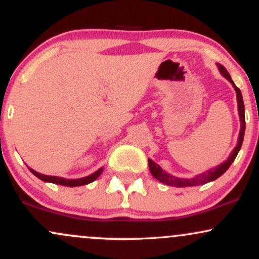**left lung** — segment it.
Wrapping results in <instances>:
<instances>
[{
  "label": "left lung",
  "mask_w": 259,
  "mask_h": 259,
  "mask_svg": "<svg viewBox=\"0 0 259 259\" xmlns=\"http://www.w3.org/2000/svg\"><path fill=\"white\" fill-rule=\"evenodd\" d=\"M218 67L219 72L225 79L229 80L231 85H233L235 92H236V99H237V111H239V117H240V133H239V139H237V144L235 148L233 150V152L230 153V156L228 157L227 160L219 164L218 167H214L209 170H207L206 173H202L196 175L194 178H178L174 177V175L167 173L165 170H163L162 168L157 164L156 162H153L152 159L148 158V167H150V171L151 174L153 175V178H156L159 183L164 184V185L168 186H174V187H187V186H198V185H203V184L209 183V181H213L215 179H218L219 177H222L225 171L228 170L229 167L231 165V163L234 162L235 158H236L237 153H239L240 148L242 146V142H243V135H245V106H243V100H242V95L240 89L237 88L236 85L234 84L233 79H231L230 74L228 73V70L223 67L222 64H217Z\"/></svg>",
  "instance_id": "8db88e82"
}]
</instances>
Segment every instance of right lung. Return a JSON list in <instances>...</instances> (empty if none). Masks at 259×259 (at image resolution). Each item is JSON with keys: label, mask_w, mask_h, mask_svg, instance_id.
Masks as SVG:
<instances>
[{"label": "right lung", "mask_w": 259, "mask_h": 259, "mask_svg": "<svg viewBox=\"0 0 259 259\" xmlns=\"http://www.w3.org/2000/svg\"><path fill=\"white\" fill-rule=\"evenodd\" d=\"M29 168V167H28ZM29 170L31 171L35 177L38 178L40 180L45 181V183H52V184H57V185H64V186H69V187H74V186H81V185H88V184L92 183L102 174L103 168H100L99 170H96L95 173H92L91 175H88L85 178H80V179H64V178L61 177H53V175H45L41 173H37L35 171L34 169L29 168Z\"/></svg>", "instance_id": "right-lung-1"}]
</instances>
